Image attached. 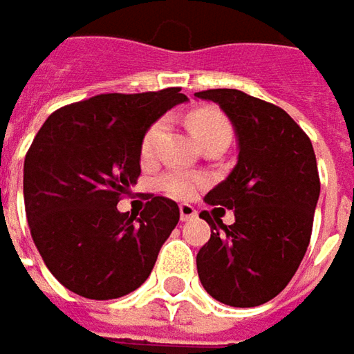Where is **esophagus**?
Listing matches in <instances>:
<instances>
[{
  "label": "esophagus",
  "mask_w": 354,
  "mask_h": 354,
  "mask_svg": "<svg viewBox=\"0 0 354 354\" xmlns=\"http://www.w3.org/2000/svg\"><path fill=\"white\" fill-rule=\"evenodd\" d=\"M196 217V209L189 205V203H182L180 205V219L182 221H189V219H194Z\"/></svg>",
  "instance_id": "34e87169"
}]
</instances>
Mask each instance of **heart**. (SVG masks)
<instances>
[{
    "label": "heart",
    "instance_id": "heart-1",
    "mask_svg": "<svg viewBox=\"0 0 354 354\" xmlns=\"http://www.w3.org/2000/svg\"><path fill=\"white\" fill-rule=\"evenodd\" d=\"M165 119H158L147 129L145 137L140 140V158L142 160H153L154 158L158 140H160V135L165 131ZM188 125L192 129V133H194V137L198 139V142L209 139L217 133H229L231 131L227 117L215 107L194 109L188 115ZM203 184H205V178L198 176V174H188V172H166V174L158 178V188L168 196L178 198V200L192 198Z\"/></svg>",
    "mask_w": 354,
    "mask_h": 354
}]
</instances>
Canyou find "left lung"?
<instances>
[{
    "label": "left lung",
    "instance_id": "left-lung-1",
    "mask_svg": "<svg viewBox=\"0 0 354 354\" xmlns=\"http://www.w3.org/2000/svg\"><path fill=\"white\" fill-rule=\"evenodd\" d=\"M196 97L219 104L239 140L237 166L205 196L217 209H235V223L201 212L212 237L198 252V276L217 301L254 308L288 286L308 250L319 198L315 153L278 105L227 88Z\"/></svg>",
    "mask_w": 354,
    "mask_h": 354
}]
</instances>
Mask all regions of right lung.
Returning a JSON list of instances; mask_svg holds the SVG:
<instances>
[{
  "label": "right lung",
  "instance_id": "add662e5",
  "mask_svg": "<svg viewBox=\"0 0 354 354\" xmlns=\"http://www.w3.org/2000/svg\"><path fill=\"white\" fill-rule=\"evenodd\" d=\"M180 88L100 93L56 109L25 156L23 194L31 237L46 268L70 292L90 299L127 296L149 278L180 209L147 196L137 215L119 200L140 176V140Z\"/></svg>",
  "mask_w": 354,
  "mask_h": 354
}]
</instances>
